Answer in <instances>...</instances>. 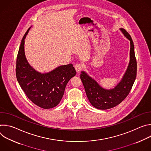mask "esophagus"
<instances>
[{
  "instance_id": "34e87169",
  "label": "esophagus",
  "mask_w": 151,
  "mask_h": 151,
  "mask_svg": "<svg viewBox=\"0 0 151 151\" xmlns=\"http://www.w3.org/2000/svg\"><path fill=\"white\" fill-rule=\"evenodd\" d=\"M82 66L80 64H76V65L75 66V70H76V72L78 73H79L81 71V70H82Z\"/></svg>"
}]
</instances>
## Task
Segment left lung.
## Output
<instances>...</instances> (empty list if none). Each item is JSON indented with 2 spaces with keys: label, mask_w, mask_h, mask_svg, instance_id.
<instances>
[{
  "label": "left lung",
  "mask_w": 151,
  "mask_h": 151,
  "mask_svg": "<svg viewBox=\"0 0 151 151\" xmlns=\"http://www.w3.org/2000/svg\"><path fill=\"white\" fill-rule=\"evenodd\" d=\"M119 30L130 41V61L121 81L114 88L107 90L101 87L87 73L81 72L80 78L88 99L92 106L98 109H111L121 103L130 93L136 78L137 62L133 40L125 29L121 28Z\"/></svg>",
  "instance_id": "left-lung-1"
}]
</instances>
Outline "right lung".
I'll return each mask as SVG.
<instances>
[{"label":"right lung","instance_id":"add662e5","mask_svg":"<svg viewBox=\"0 0 151 151\" xmlns=\"http://www.w3.org/2000/svg\"><path fill=\"white\" fill-rule=\"evenodd\" d=\"M31 27L24 35L18 50L16 76L27 97L43 109H51L60 102L66 86L76 74L72 64L60 66L48 73H40L28 63L24 52V39Z\"/></svg>","mask_w":151,"mask_h":151}]
</instances>
